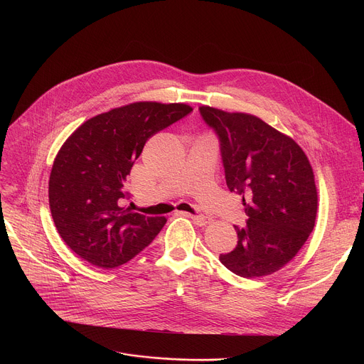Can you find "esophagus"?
<instances>
[{
    "label": "esophagus",
    "mask_w": 364,
    "mask_h": 364,
    "mask_svg": "<svg viewBox=\"0 0 364 364\" xmlns=\"http://www.w3.org/2000/svg\"><path fill=\"white\" fill-rule=\"evenodd\" d=\"M188 216L198 226H205V225H209L212 222V218L204 216V215H188Z\"/></svg>",
    "instance_id": "34e87169"
}]
</instances>
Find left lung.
Instances as JSON below:
<instances>
[{
  "instance_id": "1",
  "label": "left lung",
  "mask_w": 364,
  "mask_h": 364,
  "mask_svg": "<svg viewBox=\"0 0 364 364\" xmlns=\"http://www.w3.org/2000/svg\"><path fill=\"white\" fill-rule=\"evenodd\" d=\"M204 122L219 136L226 184L242 194L246 226H235L236 247L220 262L243 278L284 268L316 225L318 196L302 148L261 118L200 107Z\"/></svg>"
}]
</instances>
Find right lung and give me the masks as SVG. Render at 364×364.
Returning a JSON list of instances; mask_svg holds the SVG:
<instances>
[{
    "instance_id": "right-lung-1",
    "label": "right lung",
    "mask_w": 364,
    "mask_h": 364,
    "mask_svg": "<svg viewBox=\"0 0 364 364\" xmlns=\"http://www.w3.org/2000/svg\"><path fill=\"white\" fill-rule=\"evenodd\" d=\"M193 111L186 103L135 102L83 122L62 145L48 180V204L65 243L103 268L127 264L166 225L124 207L127 178L145 142Z\"/></svg>"
}]
</instances>
